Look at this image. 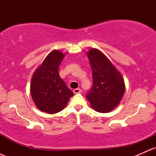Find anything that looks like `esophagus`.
Instances as JSON below:
<instances>
[{
  "label": "esophagus",
  "mask_w": 156,
  "mask_h": 156,
  "mask_svg": "<svg viewBox=\"0 0 156 156\" xmlns=\"http://www.w3.org/2000/svg\"><path fill=\"white\" fill-rule=\"evenodd\" d=\"M73 92H74L75 94H78V93H80V92H81V89H75L74 90H73Z\"/></svg>",
  "instance_id": "obj_1"
}]
</instances>
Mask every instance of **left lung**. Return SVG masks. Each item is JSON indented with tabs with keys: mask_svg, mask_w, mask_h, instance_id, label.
<instances>
[{
	"mask_svg": "<svg viewBox=\"0 0 156 156\" xmlns=\"http://www.w3.org/2000/svg\"><path fill=\"white\" fill-rule=\"evenodd\" d=\"M92 70V87L86 98L96 112H111L120 103L125 86L120 73L99 50L87 52Z\"/></svg>",
	"mask_w": 156,
	"mask_h": 156,
	"instance_id": "left-lung-1",
	"label": "left lung"
}]
</instances>
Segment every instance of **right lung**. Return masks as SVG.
<instances>
[{
  "label": "right lung",
  "instance_id": "right-lung-1",
  "mask_svg": "<svg viewBox=\"0 0 156 156\" xmlns=\"http://www.w3.org/2000/svg\"><path fill=\"white\" fill-rule=\"evenodd\" d=\"M64 55L57 50L51 52L32 77L30 87L32 99L39 110L48 114L61 112L74 94L58 73Z\"/></svg>",
  "mask_w": 156,
  "mask_h": 156
}]
</instances>
